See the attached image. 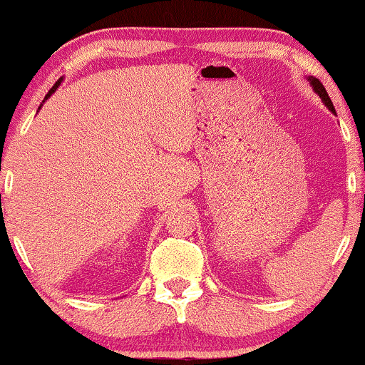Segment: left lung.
Segmentation results:
<instances>
[{
    "mask_svg": "<svg viewBox=\"0 0 365 365\" xmlns=\"http://www.w3.org/2000/svg\"><path fill=\"white\" fill-rule=\"evenodd\" d=\"M309 82H311L314 92H316V94L319 96V98L322 99V103H324V106L328 108V110H329L331 113H333V115H336V111H334V106H333V103H331V99H329L328 92H326V89H324V86H322V83H321L319 81H317L316 77H309Z\"/></svg>",
    "mask_w": 365,
    "mask_h": 365,
    "instance_id": "8db88e82",
    "label": "left lung"
}]
</instances>
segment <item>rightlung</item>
I'll use <instances>...</instances> for the list:
<instances>
[{
    "instance_id": "add662e5",
    "label": "right lung",
    "mask_w": 365,
    "mask_h": 365,
    "mask_svg": "<svg viewBox=\"0 0 365 365\" xmlns=\"http://www.w3.org/2000/svg\"><path fill=\"white\" fill-rule=\"evenodd\" d=\"M60 83H61V78H60V81H58L56 83H54V86L51 87V89H49V92H48V94H46V98H44V99H48V98H49V96H51V94H53V92L58 89V86H60Z\"/></svg>"
}]
</instances>
